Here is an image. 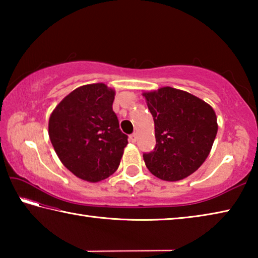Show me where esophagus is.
<instances>
[{"instance_id":"1","label":"esophagus","mask_w":258,"mask_h":258,"mask_svg":"<svg viewBox=\"0 0 258 258\" xmlns=\"http://www.w3.org/2000/svg\"><path fill=\"white\" fill-rule=\"evenodd\" d=\"M137 140H138V134L137 133H133V134L130 135V141L131 142L135 143V142H137Z\"/></svg>"}]
</instances>
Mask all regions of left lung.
Segmentation results:
<instances>
[{"label": "left lung", "instance_id": "1", "mask_svg": "<svg viewBox=\"0 0 258 258\" xmlns=\"http://www.w3.org/2000/svg\"><path fill=\"white\" fill-rule=\"evenodd\" d=\"M154 117L156 147L143 154L147 168L164 181H178L203 165L217 133L215 111L185 91L161 87L143 93Z\"/></svg>", "mask_w": 258, "mask_h": 258}]
</instances>
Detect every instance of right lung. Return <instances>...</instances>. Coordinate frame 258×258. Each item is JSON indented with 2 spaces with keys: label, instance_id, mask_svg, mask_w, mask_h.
Listing matches in <instances>:
<instances>
[{
  "label": "right lung",
  "instance_id": "right-lung-1",
  "mask_svg": "<svg viewBox=\"0 0 258 258\" xmlns=\"http://www.w3.org/2000/svg\"><path fill=\"white\" fill-rule=\"evenodd\" d=\"M115 91L102 83L77 87L51 113L52 146L74 175L89 182L107 178L118 168L127 135L112 110Z\"/></svg>",
  "mask_w": 258,
  "mask_h": 258
}]
</instances>
